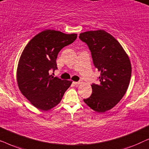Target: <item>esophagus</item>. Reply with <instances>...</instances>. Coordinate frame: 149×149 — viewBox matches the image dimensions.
<instances>
[{"mask_svg":"<svg viewBox=\"0 0 149 149\" xmlns=\"http://www.w3.org/2000/svg\"><path fill=\"white\" fill-rule=\"evenodd\" d=\"M81 81H77V82H73V84L74 85H79V84H81Z\"/></svg>","mask_w":149,"mask_h":149,"instance_id":"obj_1","label":"esophagus"}]
</instances>
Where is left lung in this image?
Listing matches in <instances>:
<instances>
[{
    "instance_id": "1",
    "label": "left lung",
    "mask_w": 149,
    "mask_h": 149,
    "mask_svg": "<svg viewBox=\"0 0 149 149\" xmlns=\"http://www.w3.org/2000/svg\"><path fill=\"white\" fill-rule=\"evenodd\" d=\"M79 38L88 46L93 65L100 72L99 84L92 83V93L83 101L93 111L104 113L125 95L131 78V63L119 42L104 30L83 32Z\"/></svg>"
}]
</instances>
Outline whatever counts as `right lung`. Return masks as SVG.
Wrapping results in <instances>:
<instances>
[{
	"mask_svg": "<svg viewBox=\"0 0 149 149\" xmlns=\"http://www.w3.org/2000/svg\"><path fill=\"white\" fill-rule=\"evenodd\" d=\"M77 36V34L46 30L24 48L18 63L17 84L22 94L37 109L48 111L58 105L72 83L54 77L50 72L58 68V53L72 43Z\"/></svg>",
	"mask_w": 149,
	"mask_h": 149,
	"instance_id": "1",
	"label": "right lung"
}]
</instances>
